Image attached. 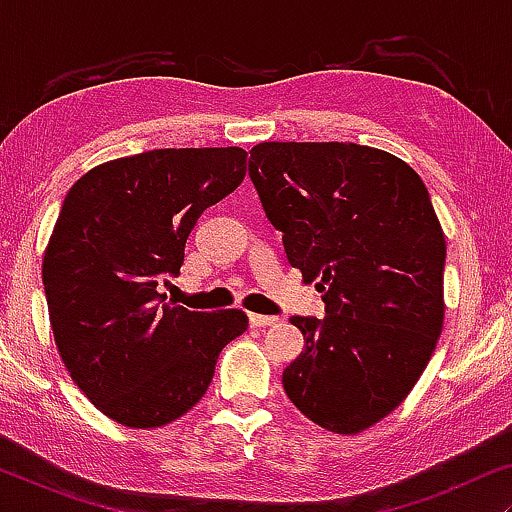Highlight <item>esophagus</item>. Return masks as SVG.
Wrapping results in <instances>:
<instances>
[{
	"mask_svg": "<svg viewBox=\"0 0 512 512\" xmlns=\"http://www.w3.org/2000/svg\"><path fill=\"white\" fill-rule=\"evenodd\" d=\"M249 324L254 328H265V326H275L277 317H265V314H254L249 312Z\"/></svg>",
	"mask_w": 512,
	"mask_h": 512,
	"instance_id": "esophagus-1",
	"label": "esophagus"
}]
</instances>
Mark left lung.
Segmentation results:
<instances>
[{
	"label": "left lung",
	"instance_id": "1",
	"mask_svg": "<svg viewBox=\"0 0 512 512\" xmlns=\"http://www.w3.org/2000/svg\"><path fill=\"white\" fill-rule=\"evenodd\" d=\"M249 177L286 258L319 279L326 317H291L305 352L284 370L321 429L361 433L396 410L443 331L445 235L401 158L352 142H263Z\"/></svg>",
	"mask_w": 512,
	"mask_h": 512
}]
</instances>
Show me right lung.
Masks as SVG:
<instances>
[{
  "instance_id": "obj_1",
  "label": "right lung",
  "mask_w": 512,
  "mask_h": 512,
  "mask_svg": "<svg viewBox=\"0 0 512 512\" xmlns=\"http://www.w3.org/2000/svg\"><path fill=\"white\" fill-rule=\"evenodd\" d=\"M247 174V151L156 149L116 158L69 188L41 279L55 345L90 403L130 429H156L205 396L242 310L165 303L191 230Z\"/></svg>"
}]
</instances>
